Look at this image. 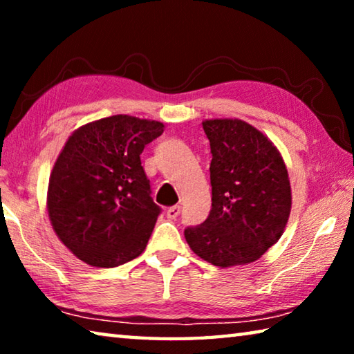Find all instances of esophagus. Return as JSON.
I'll use <instances>...</instances> for the list:
<instances>
[{
	"label": "esophagus",
	"mask_w": 354,
	"mask_h": 354,
	"mask_svg": "<svg viewBox=\"0 0 354 354\" xmlns=\"http://www.w3.org/2000/svg\"><path fill=\"white\" fill-rule=\"evenodd\" d=\"M179 212H181V207H179L178 205H175V206H171V207H169L165 211V215H167V218H170V220H175L178 215H179Z\"/></svg>",
	"instance_id": "esophagus-1"
}]
</instances>
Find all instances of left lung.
Instances as JSON below:
<instances>
[{"label":"left lung","mask_w":354,"mask_h":354,"mask_svg":"<svg viewBox=\"0 0 354 354\" xmlns=\"http://www.w3.org/2000/svg\"><path fill=\"white\" fill-rule=\"evenodd\" d=\"M203 129L212 153V209L201 225L184 231L185 241L212 266L254 262L279 241L290 215L283 156L243 120H205Z\"/></svg>","instance_id":"obj_1"}]
</instances>
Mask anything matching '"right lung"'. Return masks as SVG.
<instances>
[{
	"instance_id": "right-lung-1",
	"label": "right lung",
	"mask_w": 354,
	"mask_h": 354,
	"mask_svg": "<svg viewBox=\"0 0 354 354\" xmlns=\"http://www.w3.org/2000/svg\"><path fill=\"white\" fill-rule=\"evenodd\" d=\"M164 133L156 120L112 115L77 128L50 175L53 230L77 259L111 268L145 250L160 214L140 154Z\"/></svg>"
}]
</instances>
